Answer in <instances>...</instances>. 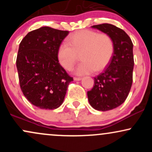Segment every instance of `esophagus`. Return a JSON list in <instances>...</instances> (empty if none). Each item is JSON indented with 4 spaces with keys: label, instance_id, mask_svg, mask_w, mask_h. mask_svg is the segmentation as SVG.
Wrapping results in <instances>:
<instances>
[{
    "label": "esophagus",
    "instance_id": "34e87169",
    "mask_svg": "<svg viewBox=\"0 0 152 152\" xmlns=\"http://www.w3.org/2000/svg\"><path fill=\"white\" fill-rule=\"evenodd\" d=\"M74 79L75 80V81H81V80L82 79L81 77H74Z\"/></svg>",
    "mask_w": 152,
    "mask_h": 152
}]
</instances>
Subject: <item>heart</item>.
I'll list each match as a JSON object with an SVG mask.
<instances>
[{
	"label": "heart",
	"mask_w": 152,
	"mask_h": 152,
	"mask_svg": "<svg viewBox=\"0 0 152 152\" xmlns=\"http://www.w3.org/2000/svg\"><path fill=\"white\" fill-rule=\"evenodd\" d=\"M114 53V43L109 34L84 29L71 35L66 41L59 45L57 58L64 69L71 71L80 54L81 62L74 73L85 75L105 69Z\"/></svg>",
	"instance_id": "heart-1"
}]
</instances>
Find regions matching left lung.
Masks as SVG:
<instances>
[{"instance_id": "1", "label": "left lung", "mask_w": 152, "mask_h": 152, "mask_svg": "<svg viewBox=\"0 0 152 152\" xmlns=\"http://www.w3.org/2000/svg\"><path fill=\"white\" fill-rule=\"evenodd\" d=\"M92 28L111 36L114 53L104 72L94 78V86L87 92V96L94 109L109 111L121 105L130 91L134 64L133 43L124 31L112 24H99Z\"/></svg>"}]
</instances>
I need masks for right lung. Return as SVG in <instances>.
I'll use <instances>...</instances> for the list:
<instances>
[{
  "instance_id": "right-lung-1",
  "label": "right lung",
  "mask_w": 152,
  "mask_h": 152,
  "mask_svg": "<svg viewBox=\"0 0 152 152\" xmlns=\"http://www.w3.org/2000/svg\"><path fill=\"white\" fill-rule=\"evenodd\" d=\"M68 34V31L44 26L29 32L19 45L16 66L20 89L39 109L58 108L74 80L57 58L59 45Z\"/></svg>"
}]
</instances>
